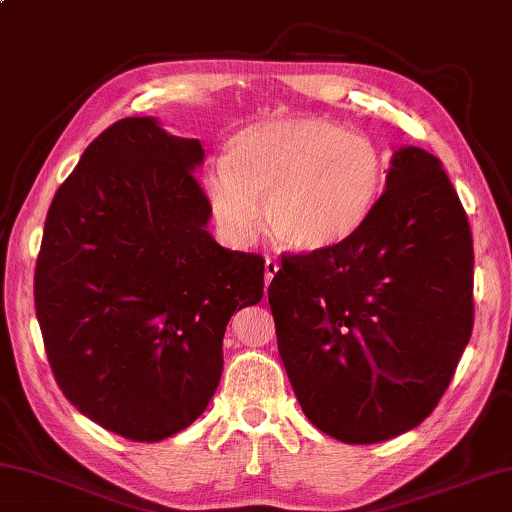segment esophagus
I'll list each match as a JSON object with an SVG mask.
<instances>
[{"instance_id":"1","label":"esophagus","mask_w":512,"mask_h":512,"mask_svg":"<svg viewBox=\"0 0 512 512\" xmlns=\"http://www.w3.org/2000/svg\"><path fill=\"white\" fill-rule=\"evenodd\" d=\"M264 269H266V285H269V282L273 280V276H276V273H278V269H280V264L276 262V259L266 257V262H264Z\"/></svg>"}]
</instances>
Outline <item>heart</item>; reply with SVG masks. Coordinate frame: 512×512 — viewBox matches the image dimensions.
<instances>
[{
	"label": "heart",
	"mask_w": 512,
	"mask_h": 512,
	"mask_svg": "<svg viewBox=\"0 0 512 512\" xmlns=\"http://www.w3.org/2000/svg\"><path fill=\"white\" fill-rule=\"evenodd\" d=\"M388 163L370 137L317 114H289L241 128L223 167L207 174L209 207L234 241L257 232L296 255H324L354 241L375 216Z\"/></svg>",
	"instance_id": "heart-1"
}]
</instances>
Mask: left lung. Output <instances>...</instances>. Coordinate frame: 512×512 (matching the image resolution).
<instances>
[{"instance_id": "obj_1", "label": "left lung", "mask_w": 512, "mask_h": 512, "mask_svg": "<svg viewBox=\"0 0 512 512\" xmlns=\"http://www.w3.org/2000/svg\"><path fill=\"white\" fill-rule=\"evenodd\" d=\"M269 303L317 430L377 444L421 425L474 329V241L441 160L395 151L370 225L331 253L282 257Z\"/></svg>"}]
</instances>
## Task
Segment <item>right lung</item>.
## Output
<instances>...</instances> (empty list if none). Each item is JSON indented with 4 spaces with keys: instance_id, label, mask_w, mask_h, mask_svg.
<instances>
[{
    "instance_id": "add662e5",
    "label": "right lung",
    "mask_w": 512,
    "mask_h": 512,
    "mask_svg": "<svg viewBox=\"0 0 512 512\" xmlns=\"http://www.w3.org/2000/svg\"><path fill=\"white\" fill-rule=\"evenodd\" d=\"M200 140L126 117L89 144L50 204L34 301L45 354L80 414L133 441L197 421L223 375L236 310L264 259L216 243Z\"/></svg>"
}]
</instances>
